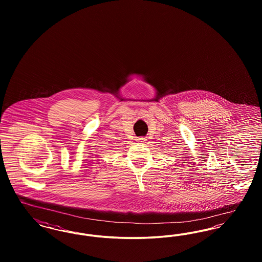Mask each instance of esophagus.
Returning <instances> with one entry per match:
<instances>
[{"label": "esophagus", "mask_w": 262, "mask_h": 262, "mask_svg": "<svg viewBox=\"0 0 262 262\" xmlns=\"http://www.w3.org/2000/svg\"><path fill=\"white\" fill-rule=\"evenodd\" d=\"M137 140H138V142H142V143H143V142H145L147 139H146V137H138V138H137Z\"/></svg>", "instance_id": "1"}]
</instances>
